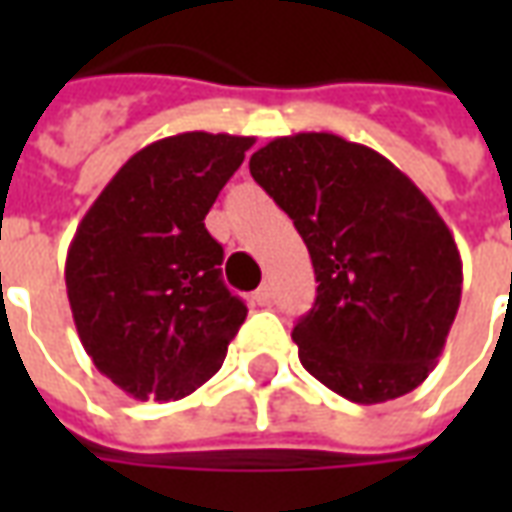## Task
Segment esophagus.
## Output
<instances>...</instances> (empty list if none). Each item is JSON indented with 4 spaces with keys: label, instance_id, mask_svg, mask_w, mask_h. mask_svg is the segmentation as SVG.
<instances>
[{
    "label": "esophagus",
    "instance_id": "34e87169",
    "mask_svg": "<svg viewBox=\"0 0 512 512\" xmlns=\"http://www.w3.org/2000/svg\"><path fill=\"white\" fill-rule=\"evenodd\" d=\"M255 301L260 307H271L274 304V290H271V285H260L255 290Z\"/></svg>",
    "mask_w": 512,
    "mask_h": 512
}]
</instances>
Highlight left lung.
I'll return each instance as SVG.
<instances>
[{"mask_svg":"<svg viewBox=\"0 0 512 512\" xmlns=\"http://www.w3.org/2000/svg\"><path fill=\"white\" fill-rule=\"evenodd\" d=\"M249 172L310 249L318 296L293 329L304 370L362 406L417 389L461 304L439 211L389 158L326 131L271 139Z\"/></svg>","mask_w":512,"mask_h":512,"instance_id":"8db88e82","label":"left lung"}]
</instances>
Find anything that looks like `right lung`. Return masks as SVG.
<instances>
[{"mask_svg": "<svg viewBox=\"0 0 512 512\" xmlns=\"http://www.w3.org/2000/svg\"><path fill=\"white\" fill-rule=\"evenodd\" d=\"M255 136H167L128 158L76 227L65 288L93 365L136 400H180L222 367L246 304L205 216Z\"/></svg>", "mask_w": 512, "mask_h": 512, "instance_id": "obj_1", "label": "right lung"}]
</instances>
